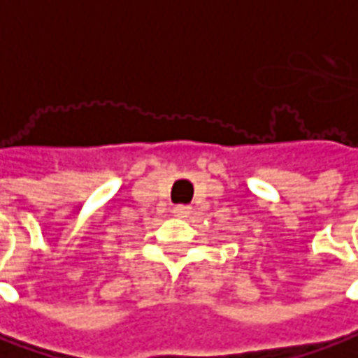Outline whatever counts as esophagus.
I'll list each match as a JSON object with an SVG mask.
<instances>
[{"mask_svg":"<svg viewBox=\"0 0 358 358\" xmlns=\"http://www.w3.org/2000/svg\"><path fill=\"white\" fill-rule=\"evenodd\" d=\"M174 213H176L178 217H188L189 213H192V208H189V206H176V208H174Z\"/></svg>","mask_w":358,"mask_h":358,"instance_id":"1","label":"esophagus"}]
</instances>
